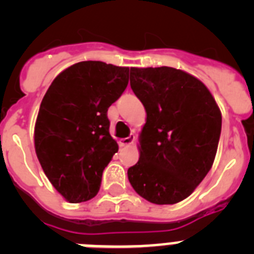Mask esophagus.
<instances>
[{
	"label": "esophagus",
	"mask_w": 254,
	"mask_h": 254,
	"mask_svg": "<svg viewBox=\"0 0 254 254\" xmlns=\"http://www.w3.org/2000/svg\"><path fill=\"white\" fill-rule=\"evenodd\" d=\"M134 134H131L128 137H125V138H121L120 140V146L121 147H125V146H129L132 143L134 142Z\"/></svg>",
	"instance_id": "1"
}]
</instances>
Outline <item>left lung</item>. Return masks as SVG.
<instances>
[{"mask_svg":"<svg viewBox=\"0 0 254 254\" xmlns=\"http://www.w3.org/2000/svg\"><path fill=\"white\" fill-rule=\"evenodd\" d=\"M131 89L146 111L140 159L127 172L142 198L174 205L210 172L221 132V112L198 78L173 67H131Z\"/></svg>","mask_w":254,"mask_h":254,"instance_id":"1","label":"left lung"}]
</instances>
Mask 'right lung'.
I'll list each match as a JSON object with an SVG mask.
<instances>
[{"instance_id": "obj_1", "label": "right lung", "mask_w": 254, "mask_h": 254, "mask_svg": "<svg viewBox=\"0 0 254 254\" xmlns=\"http://www.w3.org/2000/svg\"><path fill=\"white\" fill-rule=\"evenodd\" d=\"M129 67L84 61L64 69L40 103L34 146L44 174L71 203L99 192L104 168L118 151L108 108L128 84Z\"/></svg>"}]
</instances>
